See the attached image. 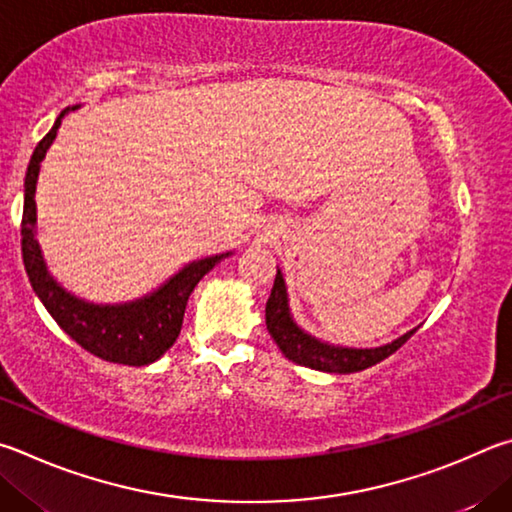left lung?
Returning a JSON list of instances; mask_svg holds the SVG:
<instances>
[{
  "instance_id": "8db88e82",
  "label": "left lung",
  "mask_w": 512,
  "mask_h": 512,
  "mask_svg": "<svg viewBox=\"0 0 512 512\" xmlns=\"http://www.w3.org/2000/svg\"><path fill=\"white\" fill-rule=\"evenodd\" d=\"M265 326L270 330L276 346H279V351L294 364L339 375L364 371L369 369V366L382 362L384 357L396 353L398 348L418 330V326L411 328L405 335L393 339V342L375 348H353L324 342V339L308 333V330L299 326L297 319H294L290 308L288 283H285V276L279 270V265H276L274 288L265 306Z\"/></svg>"
}]
</instances>
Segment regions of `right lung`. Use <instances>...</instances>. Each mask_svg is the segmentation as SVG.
Wrapping results in <instances>:
<instances>
[{
  "label": "right lung",
  "mask_w": 512,
  "mask_h": 512,
  "mask_svg": "<svg viewBox=\"0 0 512 512\" xmlns=\"http://www.w3.org/2000/svg\"><path fill=\"white\" fill-rule=\"evenodd\" d=\"M80 105L65 107L58 114L53 128L47 132L38 146H35L29 168L24 177V213H22V258L24 270L29 276L35 297L42 301L53 321L83 346L87 353L101 357L105 362L146 366L157 362L182 330L184 310L188 297L195 285L209 274L215 265L229 258L233 251L197 258L186 263L182 270L150 290L143 297L119 303H94L83 297H76L62 285L49 270L44 258L42 245L38 240V204H35V191H38V177L47 150L56 139L62 119L69 112L78 110Z\"/></svg>",
  "instance_id": "add662e5"
}]
</instances>
